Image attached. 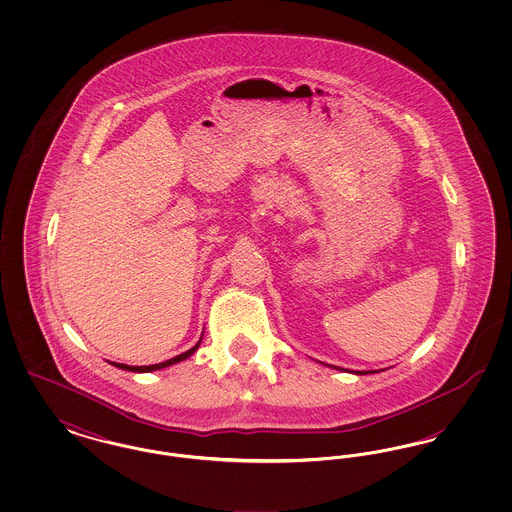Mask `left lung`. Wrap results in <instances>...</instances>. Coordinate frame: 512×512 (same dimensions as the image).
<instances>
[{
	"mask_svg": "<svg viewBox=\"0 0 512 512\" xmlns=\"http://www.w3.org/2000/svg\"><path fill=\"white\" fill-rule=\"evenodd\" d=\"M357 374H368V372H359V370H357Z\"/></svg>",
	"mask_w": 512,
	"mask_h": 512,
	"instance_id": "1",
	"label": "left lung"
}]
</instances>
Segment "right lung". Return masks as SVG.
I'll return each instance as SVG.
<instances>
[{
    "instance_id": "add662e5",
    "label": "right lung",
    "mask_w": 512,
    "mask_h": 512,
    "mask_svg": "<svg viewBox=\"0 0 512 512\" xmlns=\"http://www.w3.org/2000/svg\"><path fill=\"white\" fill-rule=\"evenodd\" d=\"M199 343L201 340L195 343L192 349H188L186 353H180V355H176V357H172L169 361H165V363H159V365H149V366H128L122 365V363H111V365L117 366V368H122V370H130V372H151V370H159V368H165V366L176 365V363H180V361H184V359H188L190 355H194L195 349L199 347Z\"/></svg>"
}]
</instances>
